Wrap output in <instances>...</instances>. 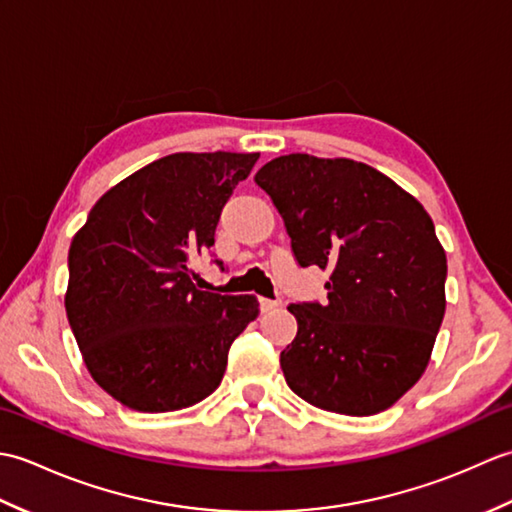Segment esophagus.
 <instances>
[{"mask_svg":"<svg viewBox=\"0 0 512 512\" xmlns=\"http://www.w3.org/2000/svg\"><path fill=\"white\" fill-rule=\"evenodd\" d=\"M259 306H262V310H264V312H268V310H273V308H277V306H279V301H275V299H266V297H262V299H259Z\"/></svg>","mask_w":512,"mask_h":512,"instance_id":"34e87169","label":"esophagus"}]
</instances>
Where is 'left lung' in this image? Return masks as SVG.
<instances>
[{
  "instance_id": "left-lung-1",
  "label": "left lung",
  "mask_w": 512,
  "mask_h": 512,
  "mask_svg": "<svg viewBox=\"0 0 512 512\" xmlns=\"http://www.w3.org/2000/svg\"><path fill=\"white\" fill-rule=\"evenodd\" d=\"M255 182L273 198L301 266L328 270V301L290 303L279 356L310 405L374 416L418 383L447 308V255L429 213L365 162L279 156Z\"/></svg>"
}]
</instances>
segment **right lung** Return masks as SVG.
<instances>
[{
    "label": "right lung",
    "instance_id": "right-lung-1",
    "mask_svg": "<svg viewBox=\"0 0 512 512\" xmlns=\"http://www.w3.org/2000/svg\"><path fill=\"white\" fill-rule=\"evenodd\" d=\"M259 154H171L105 191L68 253L65 312L90 376L127 409H187L220 387L255 295L193 284L237 182Z\"/></svg>",
    "mask_w": 512,
    "mask_h": 512
}]
</instances>
